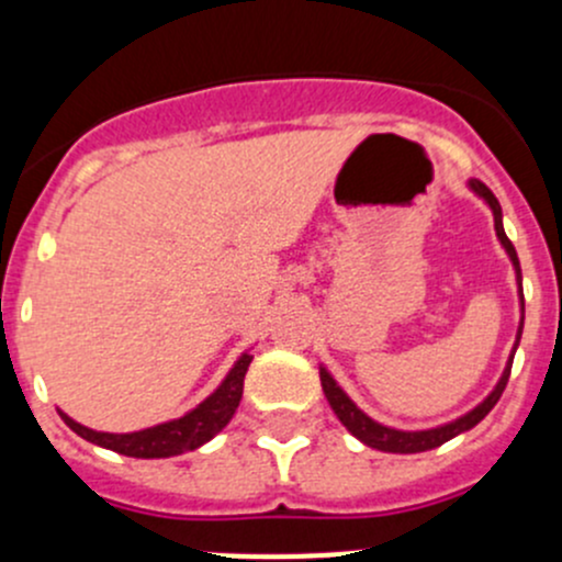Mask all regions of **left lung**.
Here are the masks:
<instances>
[{"label":"left lung","mask_w":562,"mask_h":562,"mask_svg":"<svg viewBox=\"0 0 562 562\" xmlns=\"http://www.w3.org/2000/svg\"><path fill=\"white\" fill-rule=\"evenodd\" d=\"M468 189H471L473 194L479 196V200L487 202V207L493 211V218H495V235L497 240H501L503 251H506V257L512 259V268H514V276H517V289H519V327H517V338H514V346H512V355H508L506 360V368H503L501 379H497V384L493 386V392H490L487 397H484L479 406H473L468 414L457 416L452 422H443V425L438 427H427V430H397V427H390V425H381V422L370 419V416L357 406L355 401H351L349 395L344 392V386L338 384V381L333 379V373H329L327 368L319 366V379H322V390H324V397H327L329 408L335 411V416L340 419V425L346 427V430L351 432L355 438H360L362 443L370 449H379V452H392V454H416V452H427V449H436L441 447V443L452 441V438L460 436V432L471 430V427H476L479 422L484 419V416L490 414V411L495 408V403L501 401L503 390H506L508 384V373H512V362H514V355H517V346H519V338H522V324H525V297H522V270H519V259H517V251H514L512 240L506 238V229H503V211H501V202L495 200V194L490 192L487 187H484L482 181H476V178H471L468 181Z\"/></svg>","instance_id":"left-lung-1"}]
</instances>
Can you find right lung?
<instances>
[{
	"mask_svg": "<svg viewBox=\"0 0 562 562\" xmlns=\"http://www.w3.org/2000/svg\"><path fill=\"white\" fill-rule=\"evenodd\" d=\"M251 351H243L238 360H235V366L229 368V373L224 375L222 384H218L200 406L187 411V414L178 416V419L161 422V425L146 427V430L100 432L75 422L72 416H67L61 408L59 416L65 419L69 430L78 432L86 441L97 443V447L110 449V452L140 457V460H159V457L194 452L202 443L211 441L216 432H222L224 427L229 425V419L235 416L243 397V379H246V370L251 366Z\"/></svg>",
	"mask_w": 562,
	"mask_h": 562,
	"instance_id": "right-lung-1",
	"label": "right lung"
}]
</instances>
